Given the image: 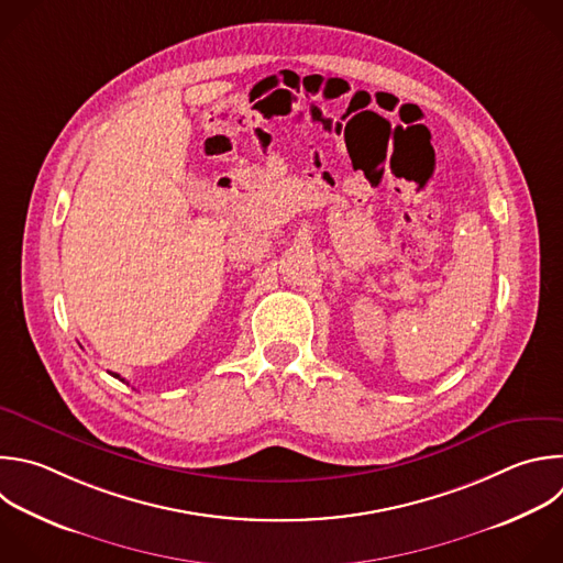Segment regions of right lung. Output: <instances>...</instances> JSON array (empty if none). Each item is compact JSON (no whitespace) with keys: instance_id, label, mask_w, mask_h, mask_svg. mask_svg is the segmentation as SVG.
<instances>
[{"instance_id":"right-lung-1","label":"right lung","mask_w":563,"mask_h":563,"mask_svg":"<svg viewBox=\"0 0 563 563\" xmlns=\"http://www.w3.org/2000/svg\"><path fill=\"white\" fill-rule=\"evenodd\" d=\"M112 376H114V378H119V373H112ZM119 380H121V383H123V378H119Z\"/></svg>"}]
</instances>
